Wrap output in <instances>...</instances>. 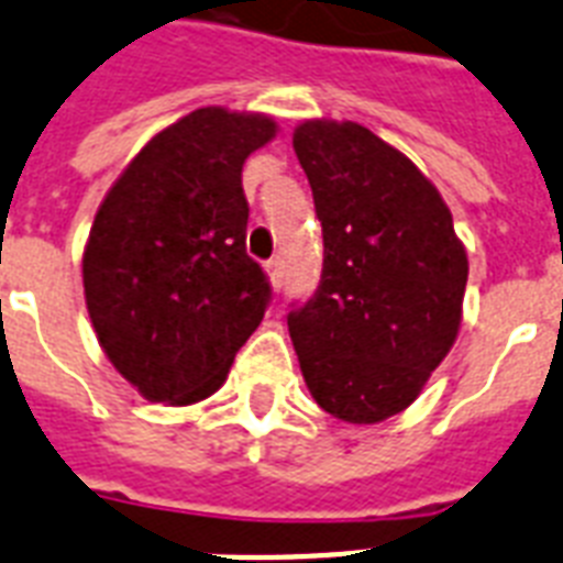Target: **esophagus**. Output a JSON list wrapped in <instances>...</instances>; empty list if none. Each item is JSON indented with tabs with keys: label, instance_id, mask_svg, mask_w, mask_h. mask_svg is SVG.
Wrapping results in <instances>:
<instances>
[{
	"label": "esophagus",
	"instance_id": "obj_1",
	"mask_svg": "<svg viewBox=\"0 0 563 563\" xmlns=\"http://www.w3.org/2000/svg\"><path fill=\"white\" fill-rule=\"evenodd\" d=\"M266 274H268V280H272L274 289H280V286H283V263H280V260H268Z\"/></svg>",
	"mask_w": 563,
	"mask_h": 563
}]
</instances>
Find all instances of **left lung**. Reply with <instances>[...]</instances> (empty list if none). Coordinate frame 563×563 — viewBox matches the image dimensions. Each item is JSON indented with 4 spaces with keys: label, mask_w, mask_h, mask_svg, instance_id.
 Instances as JSON below:
<instances>
[{
    "label": "left lung",
    "mask_w": 563,
    "mask_h": 563,
    "mask_svg": "<svg viewBox=\"0 0 563 563\" xmlns=\"http://www.w3.org/2000/svg\"><path fill=\"white\" fill-rule=\"evenodd\" d=\"M291 144L323 228L321 286L289 312L300 373L341 422H385L454 346L465 245L431 178L367 126L314 118Z\"/></svg>",
    "instance_id": "8db88e82"
}]
</instances>
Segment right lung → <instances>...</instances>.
Here are the masks:
<instances>
[{"label":"right lung","instance_id":"1","mask_svg":"<svg viewBox=\"0 0 563 563\" xmlns=\"http://www.w3.org/2000/svg\"><path fill=\"white\" fill-rule=\"evenodd\" d=\"M277 135L263 112L194 109L141 147L103 196L84 249V295L112 367L150 401L222 387L266 314L245 254L242 164Z\"/></svg>","mask_w":563,"mask_h":563}]
</instances>
